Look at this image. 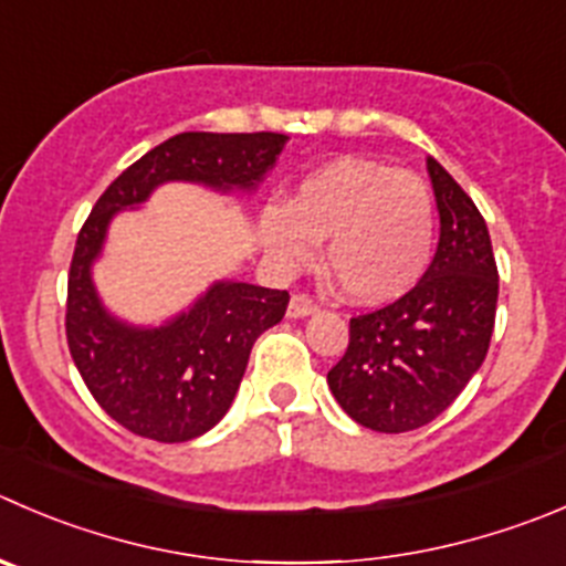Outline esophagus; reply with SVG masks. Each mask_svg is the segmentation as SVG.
I'll list each match as a JSON object with an SVG mask.
<instances>
[{
  "mask_svg": "<svg viewBox=\"0 0 566 566\" xmlns=\"http://www.w3.org/2000/svg\"><path fill=\"white\" fill-rule=\"evenodd\" d=\"M317 312V304L304 293H295L287 304V317H310Z\"/></svg>",
  "mask_w": 566,
  "mask_h": 566,
  "instance_id": "esophagus-1",
  "label": "esophagus"
}]
</instances>
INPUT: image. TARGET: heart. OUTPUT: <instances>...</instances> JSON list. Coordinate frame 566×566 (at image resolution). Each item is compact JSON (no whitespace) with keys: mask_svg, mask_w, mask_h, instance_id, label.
<instances>
[{"mask_svg":"<svg viewBox=\"0 0 566 566\" xmlns=\"http://www.w3.org/2000/svg\"><path fill=\"white\" fill-rule=\"evenodd\" d=\"M260 238L284 265H326L354 304L398 301L422 279L434 249V201L420 177L365 157H337L295 185L287 205H268Z\"/></svg>","mask_w":566,"mask_h":566,"instance_id":"1","label":"heart"}]
</instances>
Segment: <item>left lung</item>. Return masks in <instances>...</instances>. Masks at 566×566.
<instances>
[{
    "mask_svg": "<svg viewBox=\"0 0 566 566\" xmlns=\"http://www.w3.org/2000/svg\"><path fill=\"white\" fill-rule=\"evenodd\" d=\"M426 166L440 212L434 260L403 298L350 317L348 348L326 376L345 415L381 434L440 417L475 376L495 328L490 229L434 157Z\"/></svg>",
    "mask_w": 566,
    "mask_h": 566,
    "instance_id": "1",
    "label": "left lung"
}]
</instances>
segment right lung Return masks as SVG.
I'll use <instances>...</instances> for the list:
<instances>
[{
	"mask_svg": "<svg viewBox=\"0 0 566 566\" xmlns=\"http://www.w3.org/2000/svg\"><path fill=\"white\" fill-rule=\"evenodd\" d=\"M287 140L279 132L174 135L132 163L87 216L69 271L65 337L96 403L132 434L157 442L207 434L232 406L256 337L282 321L290 295L218 279L157 326L129 323L104 306L93 282L109 223L118 212L140 210L168 182L251 196Z\"/></svg>",
	"mask_w": 566,
	"mask_h": 566,
	"instance_id": "add662e5",
	"label": "right lung"
}]
</instances>
